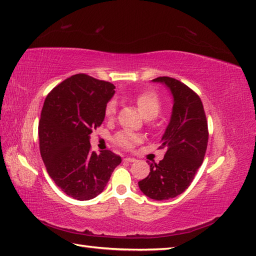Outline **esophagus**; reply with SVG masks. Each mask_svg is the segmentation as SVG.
<instances>
[{
	"instance_id": "esophagus-1",
	"label": "esophagus",
	"mask_w": 256,
	"mask_h": 256,
	"mask_svg": "<svg viewBox=\"0 0 256 256\" xmlns=\"http://www.w3.org/2000/svg\"><path fill=\"white\" fill-rule=\"evenodd\" d=\"M123 160H124V162H136V159H135V158H132V157H126V158H124Z\"/></svg>"
}]
</instances>
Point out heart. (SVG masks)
Masks as SVG:
<instances>
[{
    "label": "heart",
    "mask_w": 256,
    "mask_h": 256,
    "mask_svg": "<svg viewBox=\"0 0 256 256\" xmlns=\"http://www.w3.org/2000/svg\"><path fill=\"white\" fill-rule=\"evenodd\" d=\"M135 102L138 104L142 116L147 120H152V118H156L160 114V110H162V102H160V99L155 92H142L136 97ZM104 114L106 116L109 118L114 116L116 114V102L114 100L109 101L106 106ZM114 140L118 146L132 148L142 142V136L124 130V132H120L116 135Z\"/></svg>",
    "instance_id": "obj_1"
}]
</instances>
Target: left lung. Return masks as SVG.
<instances>
[{
	"label": "left lung",
	"mask_w": 256,
	"mask_h": 256,
	"mask_svg": "<svg viewBox=\"0 0 256 256\" xmlns=\"http://www.w3.org/2000/svg\"><path fill=\"white\" fill-rule=\"evenodd\" d=\"M167 87L174 99L170 121L162 138L166 155L159 164H150V172L138 182L140 191L155 200L180 195L188 188L200 167L208 142L203 104L192 89L180 80L162 76L152 80Z\"/></svg>",
	"instance_id": "left-lung-1"
}]
</instances>
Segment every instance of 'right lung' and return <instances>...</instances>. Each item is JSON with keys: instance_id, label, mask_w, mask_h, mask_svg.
<instances>
[{"instance_id": "obj_1", "label": "right lung", "mask_w": 256, "mask_h": 256, "mask_svg": "<svg viewBox=\"0 0 256 256\" xmlns=\"http://www.w3.org/2000/svg\"><path fill=\"white\" fill-rule=\"evenodd\" d=\"M114 89L111 82L76 74L44 100L38 128L41 157L51 179L77 200L98 196L122 162L110 150H90V134L104 122Z\"/></svg>"}]
</instances>
